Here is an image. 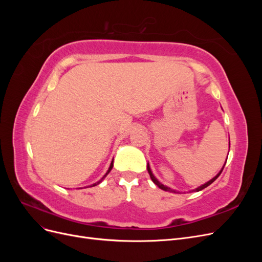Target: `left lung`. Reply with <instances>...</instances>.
Here are the masks:
<instances>
[{
  "label": "left lung",
  "mask_w": 262,
  "mask_h": 262,
  "mask_svg": "<svg viewBox=\"0 0 262 262\" xmlns=\"http://www.w3.org/2000/svg\"><path fill=\"white\" fill-rule=\"evenodd\" d=\"M226 164V163H225ZM225 166V165H224ZM224 166H223V168H224ZM223 168L221 169V171L217 173V175L214 177V178H212L211 180H209L208 182H205L204 185H202V186H200V187H198L196 189H194L193 191H200V190H202V189H204V188H207L208 186H210L213 181H215L216 180V178L221 175V172H222V170H223ZM147 171H148V173H149V177H150V179L153 180V182L154 184L158 187V188H161V189H163V190H165V191H170V192H175V190H172V189H170V188H168V187H166V186H164L163 184H161L160 181H158L156 178H155V176L153 175V172H152V170H150V168H149V165L147 164Z\"/></svg>",
  "instance_id": "left-lung-1"
}]
</instances>
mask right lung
<instances>
[{
	"label": "right lung",
	"mask_w": 262,
	"mask_h": 262,
	"mask_svg": "<svg viewBox=\"0 0 262 262\" xmlns=\"http://www.w3.org/2000/svg\"><path fill=\"white\" fill-rule=\"evenodd\" d=\"M113 166H114V161H113V162H112V164H110V166H109V168H108V170H107V172H106V175H105V176H104V177H102V178H101V179H100V180H99V181H97V182H96V184H94V185H92V186H91V187H94V186H97V185H98V184H100V182H101V181H102V179H104V178H105V177H106V176H107V175H108V173H109V171H110V170H112V169H113Z\"/></svg>",
	"instance_id": "add662e5"
}]
</instances>
